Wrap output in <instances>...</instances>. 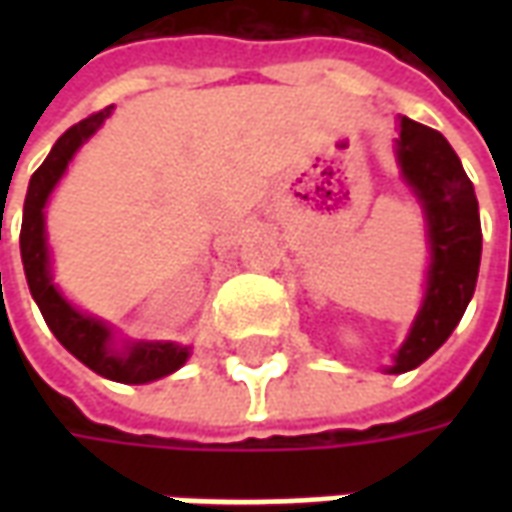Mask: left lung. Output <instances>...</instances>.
Returning <instances> with one entry per match:
<instances>
[{
	"label": "left lung",
	"mask_w": 512,
	"mask_h": 512,
	"mask_svg": "<svg viewBox=\"0 0 512 512\" xmlns=\"http://www.w3.org/2000/svg\"><path fill=\"white\" fill-rule=\"evenodd\" d=\"M400 178L414 191L428 241L425 293L406 340L384 373H408L447 343L469 307L483 255L480 208L472 180L450 142L433 128L400 117L395 139Z\"/></svg>",
	"instance_id": "1"
}]
</instances>
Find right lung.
Listing matches in <instances>:
<instances>
[{
    "label": "right lung",
    "instance_id": "add662e5",
    "mask_svg": "<svg viewBox=\"0 0 512 512\" xmlns=\"http://www.w3.org/2000/svg\"><path fill=\"white\" fill-rule=\"evenodd\" d=\"M115 106L90 115L82 123L71 126L54 142L46 161L29 178L27 200H24V222H21V260L32 299L43 312L54 337L62 348L73 354L98 376L117 381V384H150L158 378L172 376L175 370L189 362L191 345L172 343V340H120L117 332L101 318L82 312L51 274V246L46 235V205L57 189L62 175L71 167L79 147L98 134Z\"/></svg>",
    "mask_w": 512,
    "mask_h": 512
}]
</instances>
